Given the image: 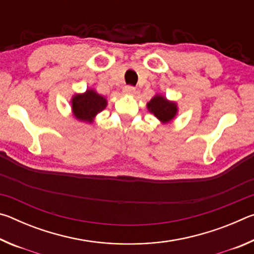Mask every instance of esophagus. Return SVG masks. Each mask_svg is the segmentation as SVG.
<instances>
[{"instance_id": "34e87169", "label": "esophagus", "mask_w": 254, "mask_h": 254, "mask_svg": "<svg viewBox=\"0 0 254 254\" xmlns=\"http://www.w3.org/2000/svg\"><path fill=\"white\" fill-rule=\"evenodd\" d=\"M123 93L127 94V95H134L135 88L133 86H124Z\"/></svg>"}]
</instances>
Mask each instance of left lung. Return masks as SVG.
<instances>
[{"mask_svg": "<svg viewBox=\"0 0 254 254\" xmlns=\"http://www.w3.org/2000/svg\"><path fill=\"white\" fill-rule=\"evenodd\" d=\"M147 107L150 113H152L162 124L173 121L178 112L176 102L167 100V97L161 95V94H156L147 103Z\"/></svg>", "mask_w": 254, "mask_h": 254, "instance_id": "8db88e82", "label": "left lung"}]
</instances>
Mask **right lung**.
<instances>
[{"label":"right lung","mask_w":254,"mask_h":254,"mask_svg":"<svg viewBox=\"0 0 254 254\" xmlns=\"http://www.w3.org/2000/svg\"><path fill=\"white\" fill-rule=\"evenodd\" d=\"M107 106V100L96 91L89 88L85 93L75 94L71 97V112L76 120L93 123L98 113Z\"/></svg>","instance_id":"right-lung-1"}]
</instances>
